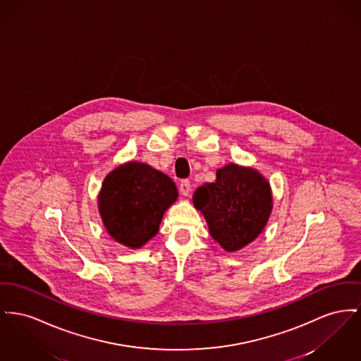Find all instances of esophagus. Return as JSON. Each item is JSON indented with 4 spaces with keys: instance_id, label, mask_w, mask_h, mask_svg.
<instances>
[{
    "instance_id": "esophagus-1",
    "label": "esophagus",
    "mask_w": 361,
    "mask_h": 361,
    "mask_svg": "<svg viewBox=\"0 0 361 361\" xmlns=\"http://www.w3.org/2000/svg\"><path fill=\"white\" fill-rule=\"evenodd\" d=\"M180 192L184 195V196H188L190 192H191V181L190 180H183L180 183Z\"/></svg>"
}]
</instances>
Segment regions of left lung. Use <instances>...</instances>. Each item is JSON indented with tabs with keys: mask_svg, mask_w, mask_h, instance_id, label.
Returning a JSON list of instances; mask_svg holds the SVG:
<instances>
[{
	"mask_svg": "<svg viewBox=\"0 0 361 361\" xmlns=\"http://www.w3.org/2000/svg\"><path fill=\"white\" fill-rule=\"evenodd\" d=\"M193 204L203 212L212 238L233 252L260 234L273 209L270 184L256 170L231 164L216 170L215 183L199 187Z\"/></svg>",
	"mask_w": 361,
	"mask_h": 361,
	"instance_id": "1",
	"label": "left lung"
}]
</instances>
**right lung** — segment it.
Wrapping results in <instances>:
<instances>
[{
    "instance_id": "obj_1",
    "label": "right lung",
    "mask_w": 361,
    "mask_h": 361,
    "mask_svg": "<svg viewBox=\"0 0 361 361\" xmlns=\"http://www.w3.org/2000/svg\"><path fill=\"white\" fill-rule=\"evenodd\" d=\"M171 178L146 164L128 162L107 174L98 197L109 234L129 248H140L159 231L164 212L177 199Z\"/></svg>"
}]
</instances>
